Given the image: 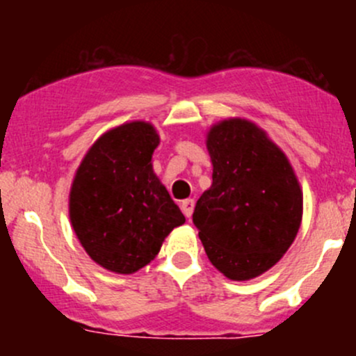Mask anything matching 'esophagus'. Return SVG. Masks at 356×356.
<instances>
[{
    "label": "esophagus",
    "mask_w": 356,
    "mask_h": 356,
    "mask_svg": "<svg viewBox=\"0 0 356 356\" xmlns=\"http://www.w3.org/2000/svg\"><path fill=\"white\" fill-rule=\"evenodd\" d=\"M181 210H182V213L186 215V218H189L193 215V210H195V201L184 200L181 203Z\"/></svg>",
    "instance_id": "esophagus-1"
}]
</instances>
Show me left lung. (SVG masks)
Segmentation results:
<instances>
[{
    "mask_svg": "<svg viewBox=\"0 0 356 356\" xmlns=\"http://www.w3.org/2000/svg\"><path fill=\"white\" fill-rule=\"evenodd\" d=\"M207 148L213 182L193 213L211 264L246 281L277 264L300 229L303 195L284 153L254 124L213 125Z\"/></svg>",
    "mask_w": 356,
    "mask_h": 356,
    "instance_id": "obj_1",
    "label": "left lung"
}]
</instances>
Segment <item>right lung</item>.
<instances>
[{
    "mask_svg": "<svg viewBox=\"0 0 356 356\" xmlns=\"http://www.w3.org/2000/svg\"><path fill=\"white\" fill-rule=\"evenodd\" d=\"M160 143L153 125L131 122L103 134L77 168L70 220L89 257L117 274L148 265L186 222L153 172Z\"/></svg>",
    "mask_w": 356,
    "mask_h": 356,
    "instance_id": "add662e5",
    "label": "right lung"
}]
</instances>
